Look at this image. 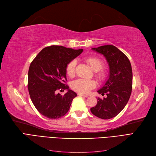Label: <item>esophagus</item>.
Wrapping results in <instances>:
<instances>
[{
  "mask_svg": "<svg viewBox=\"0 0 156 156\" xmlns=\"http://www.w3.org/2000/svg\"><path fill=\"white\" fill-rule=\"evenodd\" d=\"M78 96H83V97H85V98H87L88 96L87 95H84V94H81V93H78Z\"/></svg>",
  "mask_w": 156,
  "mask_h": 156,
  "instance_id": "34e87169",
  "label": "esophagus"
}]
</instances>
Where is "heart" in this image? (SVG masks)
Instances as JSON below:
<instances>
[{"label": "heart", "instance_id": "heart-1", "mask_svg": "<svg viewBox=\"0 0 156 156\" xmlns=\"http://www.w3.org/2000/svg\"><path fill=\"white\" fill-rule=\"evenodd\" d=\"M85 62L89 66L94 72H95V77L98 81H103L107 78V72L102 69L103 66V61L95 56H89L85 59ZM77 60L73 59L70 60L66 67V72L69 77H73L75 74V69H76ZM96 86V83L94 80H86L79 79L73 81L71 87L75 91L81 94H87L92 89L94 88Z\"/></svg>", "mask_w": 156, "mask_h": 156}]
</instances>
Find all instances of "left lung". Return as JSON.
<instances>
[{"label":"left lung","instance_id":"1","mask_svg":"<svg viewBox=\"0 0 156 156\" xmlns=\"http://www.w3.org/2000/svg\"><path fill=\"white\" fill-rule=\"evenodd\" d=\"M92 50L105 56L109 66V76L98 92L107 97L97 98V105L90 111L101 119H110L123 110L128 102L132 90L131 65L128 58L114 45L100 46Z\"/></svg>","mask_w":156,"mask_h":156}]
</instances>
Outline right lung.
Returning a JSON list of instances; mask_svg holds the SVG:
<instances>
[{"label":"right lung","mask_w":156,"mask_h":156,"mask_svg":"<svg viewBox=\"0 0 156 156\" xmlns=\"http://www.w3.org/2000/svg\"><path fill=\"white\" fill-rule=\"evenodd\" d=\"M83 51L52 45L44 48L32 60L28 73V89L33 104L42 115L57 119L69 111L77 94L65 84L66 67ZM59 89L68 92L62 96L56 93Z\"/></svg>","instance_id":"1"}]
</instances>
